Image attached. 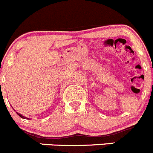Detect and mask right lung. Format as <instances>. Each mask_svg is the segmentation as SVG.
<instances>
[{
	"instance_id": "1",
	"label": "right lung",
	"mask_w": 153,
	"mask_h": 153,
	"mask_svg": "<svg viewBox=\"0 0 153 153\" xmlns=\"http://www.w3.org/2000/svg\"><path fill=\"white\" fill-rule=\"evenodd\" d=\"M18 115H19V116H20V117H21V118H25V117H24V116H23V115H21V114L18 113Z\"/></svg>"
}]
</instances>
